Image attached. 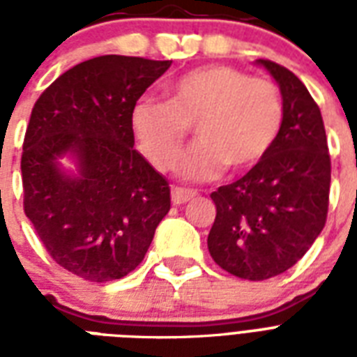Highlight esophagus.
Here are the masks:
<instances>
[{
    "mask_svg": "<svg viewBox=\"0 0 357 357\" xmlns=\"http://www.w3.org/2000/svg\"><path fill=\"white\" fill-rule=\"evenodd\" d=\"M196 196L195 190L181 189V187H172V204L179 206V204H187Z\"/></svg>",
    "mask_w": 357,
    "mask_h": 357,
    "instance_id": "esophagus-1",
    "label": "esophagus"
}]
</instances>
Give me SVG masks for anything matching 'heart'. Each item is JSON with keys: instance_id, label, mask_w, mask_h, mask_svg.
Masks as SVG:
<instances>
[{"instance_id": "b5f03b06", "label": "heart", "mask_w": 357, "mask_h": 357, "mask_svg": "<svg viewBox=\"0 0 357 357\" xmlns=\"http://www.w3.org/2000/svg\"><path fill=\"white\" fill-rule=\"evenodd\" d=\"M167 102L142 100L131 126L140 151L159 170L178 161L189 128L198 140L179 161L189 181H211L226 168L248 170L282 131L283 100L274 83L222 64L190 70L167 86Z\"/></svg>"}]
</instances>
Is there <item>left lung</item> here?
Instances as JSON below:
<instances>
[{"mask_svg":"<svg viewBox=\"0 0 357 357\" xmlns=\"http://www.w3.org/2000/svg\"><path fill=\"white\" fill-rule=\"evenodd\" d=\"M255 64L280 86L282 131L248 174L211 195L217 217L207 248L226 272L261 282L296 265L321 235L332 162L321 109L304 83L272 61Z\"/></svg>","mask_w":357,"mask_h":357,"instance_id":"1","label":"left lung"}]
</instances>
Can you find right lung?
I'll list each match as a JSON object with an SVG mask.
<instances>
[{"instance_id": "1", "label": "right lung", "mask_w": 357, "mask_h": 357, "mask_svg": "<svg viewBox=\"0 0 357 357\" xmlns=\"http://www.w3.org/2000/svg\"><path fill=\"white\" fill-rule=\"evenodd\" d=\"M170 64L94 57L59 75L33 107L22 153L25 215L53 259L83 280L128 276L170 211L168 181L133 148L131 126L139 98Z\"/></svg>"}]
</instances>
